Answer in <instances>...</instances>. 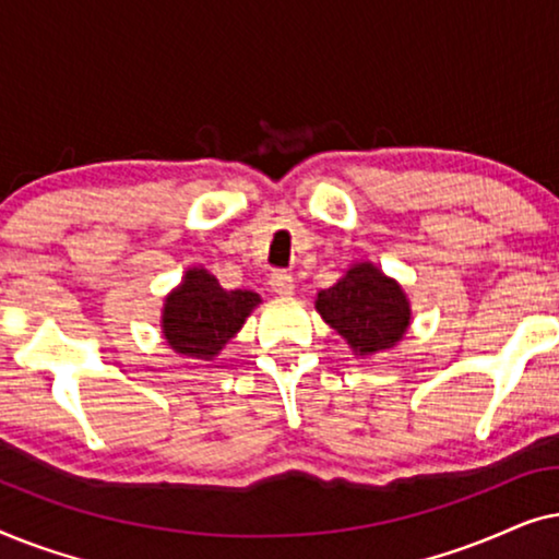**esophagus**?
Returning <instances> with one entry per match:
<instances>
[{
	"instance_id": "34e87169",
	"label": "esophagus",
	"mask_w": 559,
	"mask_h": 559,
	"mask_svg": "<svg viewBox=\"0 0 559 559\" xmlns=\"http://www.w3.org/2000/svg\"><path fill=\"white\" fill-rule=\"evenodd\" d=\"M270 287L274 295L280 297H293L295 295V280L289 277L287 272H274L272 280H270Z\"/></svg>"
}]
</instances>
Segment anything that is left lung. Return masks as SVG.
<instances>
[{"instance_id": "1", "label": "left lung", "mask_w": 559, "mask_h": 559, "mask_svg": "<svg viewBox=\"0 0 559 559\" xmlns=\"http://www.w3.org/2000/svg\"><path fill=\"white\" fill-rule=\"evenodd\" d=\"M316 310L354 356L392 350L412 325L407 293L373 262H354L335 285L320 289Z\"/></svg>"}]
</instances>
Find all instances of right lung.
<instances>
[{"label": "right lung", "mask_w": 559, "mask_h": 559, "mask_svg": "<svg viewBox=\"0 0 559 559\" xmlns=\"http://www.w3.org/2000/svg\"><path fill=\"white\" fill-rule=\"evenodd\" d=\"M259 305L262 297L254 289H226L216 274L188 266L180 285L165 295L159 331L173 354L213 361Z\"/></svg>", "instance_id": "1"}]
</instances>
